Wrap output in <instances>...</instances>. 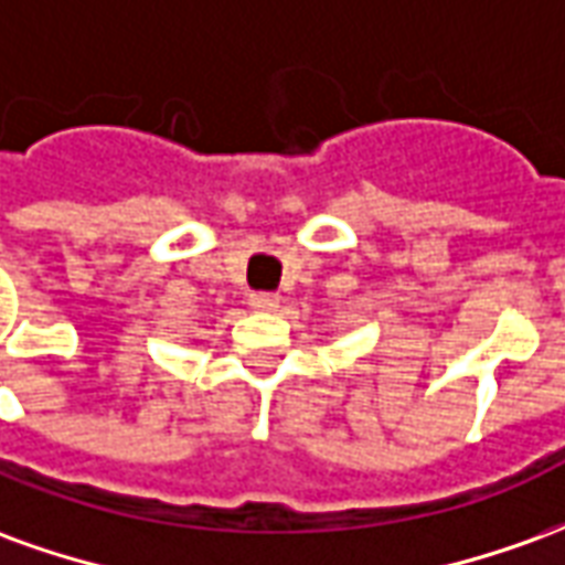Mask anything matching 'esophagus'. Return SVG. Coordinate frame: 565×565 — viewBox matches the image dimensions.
<instances>
[{
	"mask_svg": "<svg viewBox=\"0 0 565 565\" xmlns=\"http://www.w3.org/2000/svg\"><path fill=\"white\" fill-rule=\"evenodd\" d=\"M247 306L254 308V311H278V296L271 294H250V299H247Z\"/></svg>",
	"mask_w": 565,
	"mask_h": 565,
	"instance_id": "obj_1",
	"label": "esophagus"
}]
</instances>
